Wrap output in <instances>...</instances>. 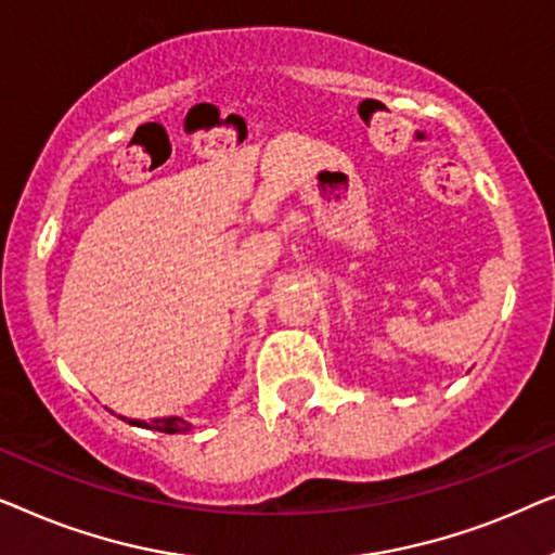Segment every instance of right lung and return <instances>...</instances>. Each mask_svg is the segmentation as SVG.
<instances>
[{"mask_svg": "<svg viewBox=\"0 0 555 555\" xmlns=\"http://www.w3.org/2000/svg\"><path fill=\"white\" fill-rule=\"evenodd\" d=\"M128 422L135 424V427L166 431V435H179V431L189 429V422L181 420V416H162V420H151V422H141V420H128Z\"/></svg>", "mask_w": 555, "mask_h": 555, "instance_id": "obj_1", "label": "right lung"}]
</instances>
